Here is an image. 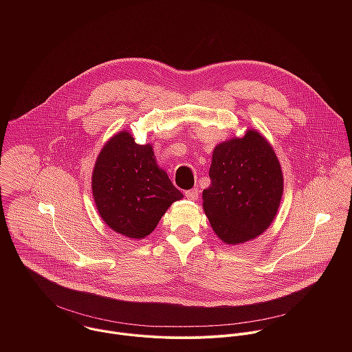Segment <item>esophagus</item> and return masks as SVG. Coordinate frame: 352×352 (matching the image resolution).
<instances>
[{"instance_id":"34e87169","label":"esophagus","mask_w":352,"mask_h":352,"mask_svg":"<svg viewBox=\"0 0 352 352\" xmlns=\"http://www.w3.org/2000/svg\"><path fill=\"white\" fill-rule=\"evenodd\" d=\"M184 194H186V197H187L188 199L197 201L198 197H199V190H198V188H191V190H187Z\"/></svg>"}]
</instances>
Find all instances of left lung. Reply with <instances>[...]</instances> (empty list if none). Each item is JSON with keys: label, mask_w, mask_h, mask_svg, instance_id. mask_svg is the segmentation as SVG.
I'll return each mask as SVG.
<instances>
[{"label": "left lung", "mask_w": 352, "mask_h": 352, "mask_svg": "<svg viewBox=\"0 0 352 352\" xmlns=\"http://www.w3.org/2000/svg\"><path fill=\"white\" fill-rule=\"evenodd\" d=\"M203 190V210L226 244L261 234L274 221L283 194V175L271 145L257 131L219 144Z\"/></svg>", "instance_id": "1"}]
</instances>
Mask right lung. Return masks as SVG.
I'll use <instances>...</instances> for the list:
<instances>
[{"mask_svg": "<svg viewBox=\"0 0 352 352\" xmlns=\"http://www.w3.org/2000/svg\"><path fill=\"white\" fill-rule=\"evenodd\" d=\"M94 199L104 222L130 239H144L183 194L157 166L151 145L122 131L100 151L92 176Z\"/></svg>", "mask_w": 352, "mask_h": 352, "instance_id": "add662e5", "label": "right lung"}]
</instances>
